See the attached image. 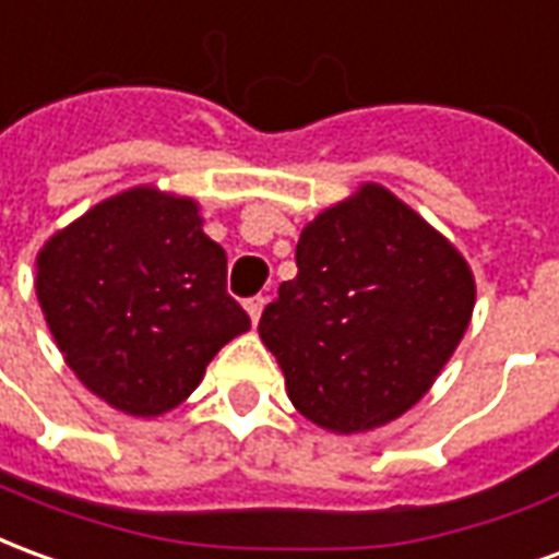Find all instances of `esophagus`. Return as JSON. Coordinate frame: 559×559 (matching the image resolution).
<instances>
[{
	"label": "esophagus",
	"mask_w": 559,
	"mask_h": 559,
	"mask_svg": "<svg viewBox=\"0 0 559 559\" xmlns=\"http://www.w3.org/2000/svg\"><path fill=\"white\" fill-rule=\"evenodd\" d=\"M263 305H266V299H263V296H251V299L245 302V311H248V317H251V323H257V320H260V314H263Z\"/></svg>",
	"instance_id": "esophagus-1"
}]
</instances>
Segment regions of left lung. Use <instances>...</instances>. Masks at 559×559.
<instances>
[{"instance_id":"8db88e82","label":"left lung","mask_w":559,"mask_h":559,"mask_svg":"<svg viewBox=\"0 0 559 559\" xmlns=\"http://www.w3.org/2000/svg\"><path fill=\"white\" fill-rule=\"evenodd\" d=\"M296 266L257 326L293 407L335 433L411 411L467 332L476 302L467 260L368 182L305 227Z\"/></svg>"}]
</instances>
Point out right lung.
<instances>
[{
	"instance_id": "right-lung-1",
	"label": "right lung",
	"mask_w": 559,
	"mask_h": 559,
	"mask_svg": "<svg viewBox=\"0 0 559 559\" xmlns=\"http://www.w3.org/2000/svg\"><path fill=\"white\" fill-rule=\"evenodd\" d=\"M35 266L68 368L128 416L179 407L215 353L251 329L194 200L152 185L92 206L47 239Z\"/></svg>"
}]
</instances>
